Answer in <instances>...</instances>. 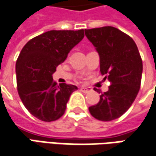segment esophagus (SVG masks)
<instances>
[{"label":"esophagus","mask_w":156,"mask_h":156,"mask_svg":"<svg viewBox=\"0 0 156 156\" xmlns=\"http://www.w3.org/2000/svg\"><path fill=\"white\" fill-rule=\"evenodd\" d=\"M81 91H83V92H85V93H87V92H89V91H91V89L90 87H81Z\"/></svg>","instance_id":"34e87169"}]
</instances>
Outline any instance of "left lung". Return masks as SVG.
<instances>
[{
	"mask_svg": "<svg viewBox=\"0 0 156 156\" xmlns=\"http://www.w3.org/2000/svg\"><path fill=\"white\" fill-rule=\"evenodd\" d=\"M85 33L99 55L101 74L111 83L89 112L98 120H113L129 109L139 92L142 60L134 41L114 27L85 30Z\"/></svg>",
	"mask_w": 156,
	"mask_h": 156,
	"instance_id": "1",
	"label": "left lung"
}]
</instances>
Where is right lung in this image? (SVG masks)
Segmentation results:
<instances>
[{"mask_svg": "<svg viewBox=\"0 0 156 156\" xmlns=\"http://www.w3.org/2000/svg\"><path fill=\"white\" fill-rule=\"evenodd\" d=\"M84 37V30L47 31L23 48L16 65L17 91L24 106L38 119L51 122L62 117L71 94L78 90L76 85H58L52 74Z\"/></svg>", "mask_w": 156, "mask_h": 156, "instance_id": "right-lung-1", "label": "right lung"}]
</instances>
